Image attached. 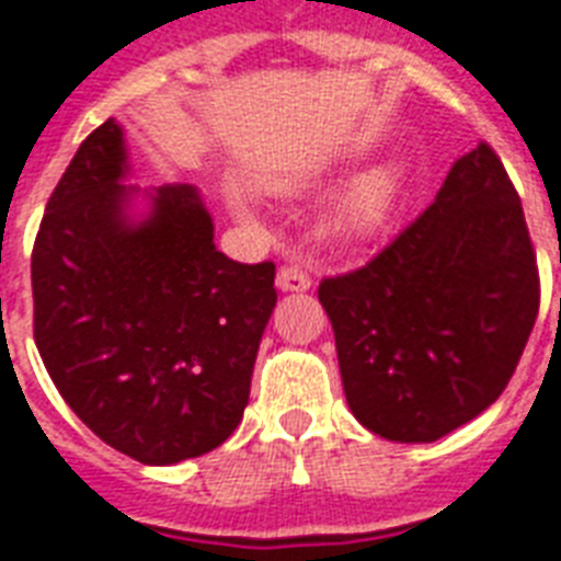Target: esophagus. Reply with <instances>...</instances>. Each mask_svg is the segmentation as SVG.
<instances>
[{"label": "esophagus", "instance_id": "1", "mask_svg": "<svg viewBox=\"0 0 561 561\" xmlns=\"http://www.w3.org/2000/svg\"><path fill=\"white\" fill-rule=\"evenodd\" d=\"M276 288L285 290V294H302V290L311 288V271L302 262L282 264L279 273H276Z\"/></svg>", "mask_w": 561, "mask_h": 561}]
</instances>
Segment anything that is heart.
<instances>
[{"label":"heart","mask_w":561,"mask_h":561,"mask_svg":"<svg viewBox=\"0 0 561 561\" xmlns=\"http://www.w3.org/2000/svg\"><path fill=\"white\" fill-rule=\"evenodd\" d=\"M401 183H404V165L399 160H387L358 174L334 201V229L346 238L375 236L387 224V218H390L396 197L401 192ZM276 188L285 194H294L302 188V183L299 180H279ZM232 206H236L238 215H244V218L250 215L241 197H236Z\"/></svg>","instance_id":"b5f03b06"}]
</instances>
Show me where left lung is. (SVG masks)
I'll use <instances>...</instances> for the list:
<instances>
[{
  "mask_svg": "<svg viewBox=\"0 0 561 561\" xmlns=\"http://www.w3.org/2000/svg\"><path fill=\"white\" fill-rule=\"evenodd\" d=\"M343 392L360 425L434 443L504 392L539 314L518 192L486 142L367 267L323 279Z\"/></svg>",
  "mask_w": 561,
  "mask_h": 561,
  "instance_id": "8db88e82",
  "label": "left lung"
}]
</instances>
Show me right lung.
<instances>
[{
  "instance_id": "add662e5",
  "label": "right lung",
  "mask_w": 561,
  "mask_h": 561,
  "mask_svg": "<svg viewBox=\"0 0 561 561\" xmlns=\"http://www.w3.org/2000/svg\"><path fill=\"white\" fill-rule=\"evenodd\" d=\"M127 174L125 130L107 118L46 203L31 253L34 341L92 434L174 466L218 448L244 416L276 267L220 253L197 186L139 188Z\"/></svg>"
}]
</instances>
